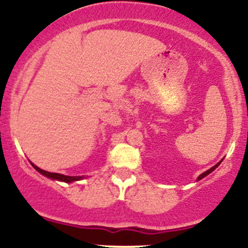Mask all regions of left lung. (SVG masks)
I'll list each match as a JSON object with an SVG mask.
<instances>
[{
    "label": "left lung",
    "instance_id": "8db88e82",
    "mask_svg": "<svg viewBox=\"0 0 248 248\" xmlns=\"http://www.w3.org/2000/svg\"><path fill=\"white\" fill-rule=\"evenodd\" d=\"M221 163V161L220 162H218V163L217 164H216V166H213L212 168H211V169H209V170H206V171L205 172H203V173H202V175H199L198 176V181H199V179H202V178H204V177H205V176H207V175H209V173H211L212 171H213V170H215L216 169V168H217L218 166H219V164H220Z\"/></svg>",
    "mask_w": 248,
    "mask_h": 248
}]
</instances>
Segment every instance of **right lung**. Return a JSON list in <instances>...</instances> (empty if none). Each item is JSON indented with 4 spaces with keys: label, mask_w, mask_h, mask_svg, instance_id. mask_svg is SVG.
I'll return each instance as SVG.
<instances>
[{
    "label": "right lung",
    "mask_w": 248,
    "mask_h": 248,
    "mask_svg": "<svg viewBox=\"0 0 248 248\" xmlns=\"http://www.w3.org/2000/svg\"><path fill=\"white\" fill-rule=\"evenodd\" d=\"M31 166H32L35 169L37 170L38 172H41L42 175L46 176L47 178H51V179H56V181H62V182H65V183H71V182H76V181H80V179L85 178L84 176H66V175H62V173H56V172H49V171H45V170L41 169V168H38L37 166H35L33 163H31Z\"/></svg>",
    "instance_id": "add662e5"
}]
</instances>
